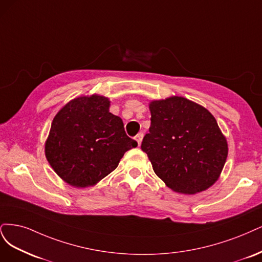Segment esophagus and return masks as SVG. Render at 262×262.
Returning a JSON list of instances; mask_svg holds the SVG:
<instances>
[{"label": "esophagus", "instance_id": "obj_1", "mask_svg": "<svg viewBox=\"0 0 262 262\" xmlns=\"http://www.w3.org/2000/svg\"><path fill=\"white\" fill-rule=\"evenodd\" d=\"M142 138H143V135H142V133H140V134H138L136 137H135V139H136V141H137V145H138V147L141 145V141H142Z\"/></svg>", "mask_w": 262, "mask_h": 262}]
</instances>
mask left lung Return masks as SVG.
Instances as JSON below:
<instances>
[{"label":"left lung","mask_w":262,"mask_h":262,"mask_svg":"<svg viewBox=\"0 0 262 262\" xmlns=\"http://www.w3.org/2000/svg\"><path fill=\"white\" fill-rule=\"evenodd\" d=\"M151 125L141 143L155 173L184 195L207 190L219 180L229 146L206 107L173 96L149 103Z\"/></svg>","instance_id":"left-lung-1"}]
</instances>
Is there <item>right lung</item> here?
Listing matches in <instances>:
<instances>
[{
    "instance_id": "1",
    "label": "right lung",
    "mask_w": 262,
    "mask_h": 262,
    "mask_svg": "<svg viewBox=\"0 0 262 262\" xmlns=\"http://www.w3.org/2000/svg\"><path fill=\"white\" fill-rule=\"evenodd\" d=\"M100 95L78 97L56 113L46 140L48 162L73 187L95 186L119 165L137 142L125 133L121 117Z\"/></svg>"
}]
</instances>
